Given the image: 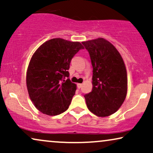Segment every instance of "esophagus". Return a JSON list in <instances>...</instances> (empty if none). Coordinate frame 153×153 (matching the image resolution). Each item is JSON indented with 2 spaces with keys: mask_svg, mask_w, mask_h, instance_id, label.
<instances>
[{
  "mask_svg": "<svg viewBox=\"0 0 153 153\" xmlns=\"http://www.w3.org/2000/svg\"><path fill=\"white\" fill-rule=\"evenodd\" d=\"M77 86H78V88L80 89V88H81V87L82 86V84H81V83H78V84H77Z\"/></svg>",
  "mask_w": 153,
  "mask_h": 153,
  "instance_id": "esophagus-1",
  "label": "esophagus"
}]
</instances>
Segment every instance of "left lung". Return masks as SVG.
<instances>
[{
    "mask_svg": "<svg viewBox=\"0 0 153 153\" xmlns=\"http://www.w3.org/2000/svg\"><path fill=\"white\" fill-rule=\"evenodd\" d=\"M93 67L92 90L84 97L87 106L98 117L115 113L125 100L127 73L115 47L103 38L82 42Z\"/></svg>",
    "mask_w": 153,
    "mask_h": 153,
    "instance_id": "8db88e82",
    "label": "left lung"
}]
</instances>
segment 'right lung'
<instances>
[{
    "mask_svg": "<svg viewBox=\"0 0 153 153\" xmlns=\"http://www.w3.org/2000/svg\"><path fill=\"white\" fill-rule=\"evenodd\" d=\"M84 47L80 42L57 38L38 48L26 71V87L36 108L48 115H57L68 108L76 90L68 70L74 55Z\"/></svg>",
    "mask_w": 153,
    "mask_h": 153,
    "instance_id": "add662e5",
    "label": "right lung"
}]
</instances>
